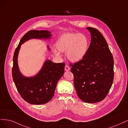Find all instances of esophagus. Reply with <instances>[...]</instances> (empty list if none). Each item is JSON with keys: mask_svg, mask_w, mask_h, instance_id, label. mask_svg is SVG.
<instances>
[{"mask_svg": "<svg viewBox=\"0 0 128 128\" xmlns=\"http://www.w3.org/2000/svg\"><path fill=\"white\" fill-rule=\"evenodd\" d=\"M65 71H70V67L68 66V65H65Z\"/></svg>", "mask_w": 128, "mask_h": 128, "instance_id": "34e87169", "label": "esophagus"}]
</instances>
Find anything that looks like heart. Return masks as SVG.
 <instances>
[{
	"instance_id": "obj_1",
	"label": "heart",
	"mask_w": 128,
	"mask_h": 128,
	"mask_svg": "<svg viewBox=\"0 0 128 128\" xmlns=\"http://www.w3.org/2000/svg\"><path fill=\"white\" fill-rule=\"evenodd\" d=\"M56 47L62 52H66L68 59L73 62H78L84 58L87 52L88 40L82 34L67 33L61 36L57 40ZM59 55L58 52H55Z\"/></svg>"
}]
</instances>
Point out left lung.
Segmentation results:
<instances>
[{
  "label": "left lung",
  "mask_w": 128,
  "mask_h": 128,
  "mask_svg": "<svg viewBox=\"0 0 128 128\" xmlns=\"http://www.w3.org/2000/svg\"><path fill=\"white\" fill-rule=\"evenodd\" d=\"M86 28L91 34V42L86 54L82 60L70 65L78 96L86 102L94 103L104 100L112 86L114 60L100 31Z\"/></svg>",
  "instance_id": "8db88e82"
}]
</instances>
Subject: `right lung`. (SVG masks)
Here are the masks:
<instances>
[{
	"mask_svg": "<svg viewBox=\"0 0 128 128\" xmlns=\"http://www.w3.org/2000/svg\"><path fill=\"white\" fill-rule=\"evenodd\" d=\"M50 32L46 30H30L24 34L16 48L13 56L12 76L20 94L31 104H44L51 100L56 85L64 72L65 63L45 62L42 69L35 76L26 78L20 74L18 64V55L20 45L32 38L48 39ZM48 48L49 49V47Z\"/></svg>",
	"mask_w": 128,
	"mask_h": 128,
	"instance_id": "obj_1",
	"label": "right lung"
}]
</instances>
